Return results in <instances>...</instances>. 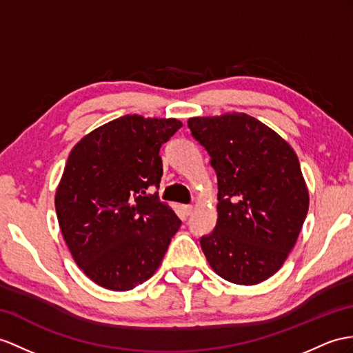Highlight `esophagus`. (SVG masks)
<instances>
[{
  "label": "esophagus",
  "instance_id": "34e87169",
  "mask_svg": "<svg viewBox=\"0 0 353 353\" xmlns=\"http://www.w3.org/2000/svg\"><path fill=\"white\" fill-rule=\"evenodd\" d=\"M181 208H183V211H184L185 216H190L192 211H193V206H192V205H183Z\"/></svg>",
  "mask_w": 353,
  "mask_h": 353
}]
</instances>
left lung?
Returning a JSON list of instances; mask_svg holds the SVG:
<instances>
[{
	"instance_id": "obj_1",
	"label": "left lung",
	"mask_w": 353,
	"mask_h": 353,
	"mask_svg": "<svg viewBox=\"0 0 353 353\" xmlns=\"http://www.w3.org/2000/svg\"><path fill=\"white\" fill-rule=\"evenodd\" d=\"M217 174V225L201 238L211 268L257 285L285 263L304 225L308 190L290 145L247 114L188 119Z\"/></svg>"
}]
</instances>
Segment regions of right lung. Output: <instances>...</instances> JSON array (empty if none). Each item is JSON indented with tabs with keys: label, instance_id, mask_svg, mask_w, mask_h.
Segmentation results:
<instances>
[{
	"label": "right lung",
	"instance_id": "add662e5",
	"mask_svg": "<svg viewBox=\"0 0 353 353\" xmlns=\"http://www.w3.org/2000/svg\"><path fill=\"white\" fill-rule=\"evenodd\" d=\"M183 123L175 118H117L77 142L55 194L64 241L99 286L124 292L160 266L181 220L148 194L163 175L160 147Z\"/></svg>",
	"mask_w": 353,
	"mask_h": 353
}]
</instances>
